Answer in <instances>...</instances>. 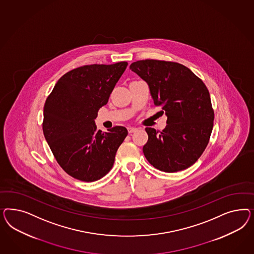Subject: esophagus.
Wrapping results in <instances>:
<instances>
[{
	"instance_id": "esophagus-1",
	"label": "esophagus",
	"mask_w": 254,
	"mask_h": 254,
	"mask_svg": "<svg viewBox=\"0 0 254 254\" xmlns=\"http://www.w3.org/2000/svg\"><path fill=\"white\" fill-rule=\"evenodd\" d=\"M137 130H138L137 127H127L128 133H133V132H136Z\"/></svg>"
}]
</instances>
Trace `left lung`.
I'll return each instance as SVG.
<instances>
[{
    "mask_svg": "<svg viewBox=\"0 0 254 254\" xmlns=\"http://www.w3.org/2000/svg\"><path fill=\"white\" fill-rule=\"evenodd\" d=\"M129 69L149 86L155 105H160L167 127L158 132L146 127L143 154L155 169L176 172L189 168L208 145L214 113L205 84L192 70L176 62L145 60Z\"/></svg>",
    "mask_w": 254,
    "mask_h": 254,
    "instance_id": "1",
    "label": "left lung"
}]
</instances>
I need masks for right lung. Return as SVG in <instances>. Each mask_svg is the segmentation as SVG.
<instances>
[{
  "label": "right lung",
  "mask_w": 254,
  "mask_h": 254,
  "mask_svg": "<svg viewBox=\"0 0 254 254\" xmlns=\"http://www.w3.org/2000/svg\"><path fill=\"white\" fill-rule=\"evenodd\" d=\"M127 66L122 62L72 69L56 83L46 100L44 135L56 160L71 177L95 182L114 166L127 130L121 126L98 130L95 119Z\"/></svg>",
  "instance_id": "1"
}]
</instances>
